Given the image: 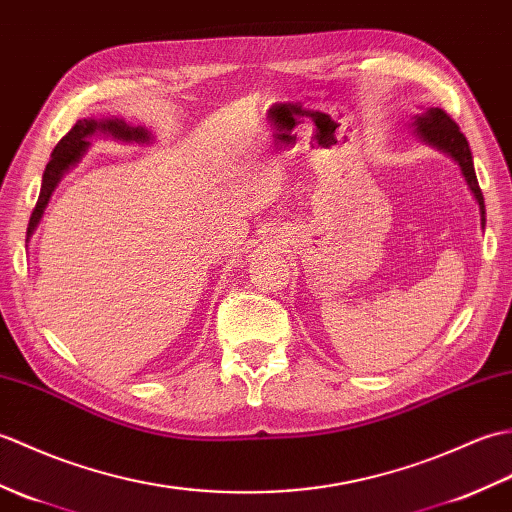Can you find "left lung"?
Instances as JSON below:
<instances>
[{"instance_id":"left-lung-1","label":"left lung","mask_w":512,"mask_h":512,"mask_svg":"<svg viewBox=\"0 0 512 512\" xmlns=\"http://www.w3.org/2000/svg\"><path fill=\"white\" fill-rule=\"evenodd\" d=\"M412 127H414V133L418 135L420 142L431 146V149L449 155L451 160L460 166V173H462L464 181H467L469 190L473 192V197L480 206V217H482L480 221H482V227H484L486 225L484 197H482V190H480V184H478V177H475L473 155H471V149H469V142L462 135L458 124L453 122L442 109L431 107V109L416 113V116L412 118Z\"/></svg>"}]
</instances>
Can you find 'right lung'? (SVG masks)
Segmentation results:
<instances>
[{"instance_id":"1","label":"right lung","mask_w":512,"mask_h":512,"mask_svg":"<svg viewBox=\"0 0 512 512\" xmlns=\"http://www.w3.org/2000/svg\"><path fill=\"white\" fill-rule=\"evenodd\" d=\"M94 135H105V138L118 140L122 144H151L153 142V133L146 127H133V124L124 122V118H83L78 120L70 133L54 146V151L50 155V162L43 170V181H41V192H39V201L32 210V217L28 223V238L37 230V225L41 223V217L45 208H48L50 197L54 188L59 186V181L63 179L65 173L83 160V155L87 153L89 144H92Z\"/></svg>"}]
</instances>
